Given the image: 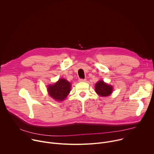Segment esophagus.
<instances>
[{"label":"esophagus","mask_w":154,"mask_h":154,"mask_svg":"<svg viewBox=\"0 0 154 154\" xmlns=\"http://www.w3.org/2000/svg\"><path fill=\"white\" fill-rule=\"evenodd\" d=\"M86 79H79V82H86Z\"/></svg>","instance_id":"obj_1"}]
</instances>
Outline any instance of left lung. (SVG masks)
<instances>
[{
	"label": "left lung",
	"instance_id": "8db88e82",
	"mask_svg": "<svg viewBox=\"0 0 154 154\" xmlns=\"http://www.w3.org/2000/svg\"><path fill=\"white\" fill-rule=\"evenodd\" d=\"M96 92L101 96H108L110 95L113 91V87L111 85H108L103 81H99L95 85Z\"/></svg>",
	"mask_w": 154,
	"mask_h": 154
}]
</instances>
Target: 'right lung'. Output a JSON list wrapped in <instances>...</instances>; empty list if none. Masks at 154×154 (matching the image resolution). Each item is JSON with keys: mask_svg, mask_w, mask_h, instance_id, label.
Returning <instances> with one entry per match:
<instances>
[{"mask_svg": "<svg viewBox=\"0 0 154 154\" xmlns=\"http://www.w3.org/2000/svg\"><path fill=\"white\" fill-rule=\"evenodd\" d=\"M49 95L54 99L63 100L71 91V83L64 79H60L54 85H49L48 88Z\"/></svg>", "mask_w": 154, "mask_h": 154, "instance_id": "add662e5", "label": "right lung"}]
</instances>
